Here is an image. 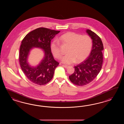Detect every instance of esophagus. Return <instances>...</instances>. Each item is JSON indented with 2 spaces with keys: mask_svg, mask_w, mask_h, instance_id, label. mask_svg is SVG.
<instances>
[{
  "mask_svg": "<svg viewBox=\"0 0 124 124\" xmlns=\"http://www.w3.org/2000/svg\"><path fill=\"white\" fill-rule=\"evenodd\" d=\"M63 66L65 68H66V69H67L68 68H69V66H67V65H63Z\"/></svg>",
  "mask_w": 124,
  "mask_h": 124,
  "instance_id": "esophagus-1",
  "label": "esophagus"
}]
</instances>
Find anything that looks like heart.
Instances as JSON below:
<instances>
[{"label": "heart", "mask_w": 124, "mask_h": 124, "mask_svg": "<svg viewBox=\"0 0 124 124\" xmlns=\"http://www.w3.org/2000/svg\"><path fill=\"white\" fill-rule=\"evenodd\" d=\"M60 40L63 43L68 45V54L62 58L61 60L65 64L73 63L76 60L79 62L88 56L92 49V40L90 36L82 35L75 32H68L60 36ZM50 49L53 55L57 59L62 56L60 44L54 40L50 45Z\"/></svg>", "instance_id": "b5f03b06"}]
</instances>
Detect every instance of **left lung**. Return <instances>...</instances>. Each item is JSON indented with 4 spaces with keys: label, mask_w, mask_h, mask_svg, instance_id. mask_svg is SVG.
<instances>
[{
    "label": "left lung",
    "mask_w": 124,
    "mask_h": 124,
    "mask_svg": "<svg viewBox=\"0 0 124 124\" xmlns=\"http://www.w3.org/2000/svg\"><path fill=\"white\" fill-rule=\"evenodd\" d=\"M86 31L93 42L90 54L85 60L75 66L74 73L69 76L71 82L78 86L85 85L93 81L100 73L103 64L104 47L101 38L91 30Z\"/></svg>",
    "instance_id": "1"
}]
</instances>
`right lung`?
<instances>
[{
    "label": "right lung",
    "mask_w": 124,
    "mask_h": 124,
    "mask_svg": "<svg viewBox=\"0 0 124 124\" xmlns=\"http://www.w3.org/2000/svg\"><path fill=\"white\" fill-rule=\"evenodd\" d=\"M60 31L46 28H39L31 31L23 39L19 49V61L23 72L30 81L38 85H44L52 79L59 63L53 57L50 43ZM33 47L43 49L45 57L37 67H30L27 62L29 51Z\"/></svg>",
    "instance_id": "right-lung-1"
}]
</instances>
